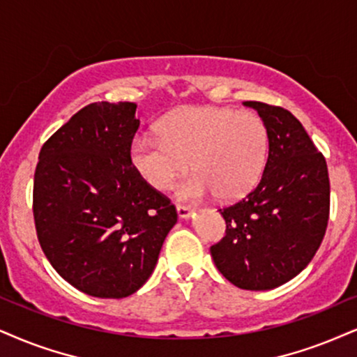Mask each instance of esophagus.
Wrapping results in <instances>:
<instances>
[{"instance_id":"esophagus-1","label":"esophagus","mask_w":357,"mask_h":357,"mask_svg":"<svg viewBox=\"0 0 357 357\" xmlns=\"http://www.w3.org/2000/svg\"><path fill=\"white\" fill-rule=\"evenodd\" d=\"M192 212H193L192 206L177 204V213H178L180 218H188V217H190V215H192Z\"/></svg>"}]
</instances>
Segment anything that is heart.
Returning <instances> with one entry per match:
<instances>
[{"label":"heart","instance_id":"1","mask_svg":"<svg viewBox=\"0 0 357 357\" xmlns=\"http://www.w3.org/2000/svg\"><path fill=\"white\" fill-rule=\"evenodd\" d=\"M160 139L137 137L130 162L139 177L155 190H167L192 164L195 174L177 187L182 199L215 193L220 200H238L261 178L270 135L255 112L199 105L165 117Z\"/></svg>","mask_w":357,"mask_h":357}]
</instances>
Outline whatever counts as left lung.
<instances>
[{
	"label": "left lung",
	"instance_id": "1",
	"mask_svg": "<svg viewBox=\"0 0 357 357\" xmlns=\"http://www.w3.org/2000/svg\"><path fill=\"white\" fill-rule=\"evenodd\" d=\"M265 121L270 152L245 199L220 208L225 235L210 246L218 271L241 289H271L306 268L329 220V175L301 122L280 105L246 100Z\"/></svg>",
	"mask_w": 357,
	"mask_h": 357
}]
</instances>
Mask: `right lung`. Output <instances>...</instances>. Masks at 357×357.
I'll return each mask as SVG.
<instances>
[{"mask_svg": "<svg viewBox=\"0 0 357 357\" xmlns=\"http://www.w3.org/2000/svg\"><path fill=\"white\" fill-rule=\"evenodd\" d=\"M134 102H92L44 142L33 215L52 268L79 291L126 298L142 286L177 223L169 197L130 162Z\"/></svg>", "mask_w": 357, "mask_h": 357, "instance_id": "add662e5", "label": "right lung"}]
</instances>
